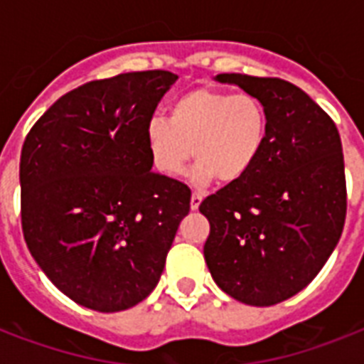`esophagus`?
Wrapping results in <instances>:
<instances>
[{
	"label": "esophagus",
	"mask_w": 364,
	"mask_h": 364,
	"mask_svg": "<svg viewBox=\"0 0 364 364\" xmlns=\"http://www.w3.org/2000/svg\"><path fill=\"white\" fill-rule=\"evenodd\" d=\"M202 200H204V196L200 193H193V196H191V210L196 211L200 208V204H202Z\"/></svg>",
	"instance_id": "1"
}]
</instances>
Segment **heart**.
<instances>
[{
    "label": "heart",
    "instance_id": "heart-1",
    "mask_svg": "<svg viewBox=\"0 0 364 364\" xmlns=\"http://www.w3.org/2000/svg\"><path fill=\"white\" fill-rule=\"evenodd\" d=\"M268 139V113L251 94L194 88L171 104L170 119H151L145 141L153 166L177 177L194 154L196 181L234 185L253 171Z\"/></svg>",
    "mask_w": 364,
    "mask_h": 364
}]
</instances>
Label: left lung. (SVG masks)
I'll use <instances>...</instances> for the list:
<instances>
[{"instance_id": "8db88e82", "label": "left lung", "mask_w": 364, "mask_h": 364, "mask_svg": "<svg viewBox=\"0 0 364 364\" xmlns=\"http://www.w3.org/2000/svg\"><path fill=\"white\" fill-rule=\"evenodd\" d=\"M215 81L262 102L268 139L245 179L200 204L210 221L205 264L232 299L277 304L319 274L342 236L348 198L340 134L304 90L283 79L221 73Z\"/></svg>"}]
</instances>
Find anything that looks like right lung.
Here are the masks:
<instances>
[{"label":"right lung","instance_id":"right-lung-1","mask_svg":"<svg viewBox=\"0 0 364 364\" xmlns=\"http://www.w3.org/2000/svg\"><path fill=\"white\" fill-rule=\"evenodd\" d=\"M132 71L64 94L20 154L22 232L56 287L90 310L122 311L156 287L191 188L151 171L145 128L173 82Z\"/></svg>","mask_w":364,"mask_h":364}]
</instances>
